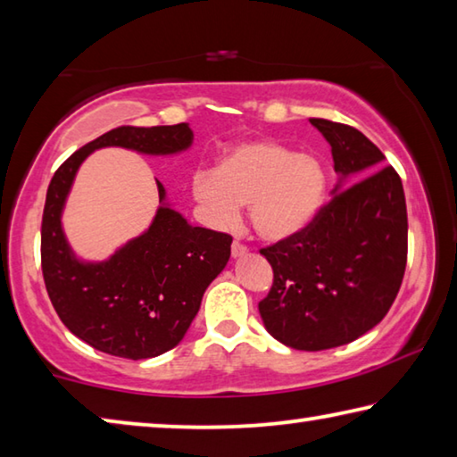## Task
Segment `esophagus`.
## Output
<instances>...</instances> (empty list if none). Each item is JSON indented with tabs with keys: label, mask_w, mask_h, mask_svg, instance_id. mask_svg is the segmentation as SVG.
I'll use <instances>...</instances> for the list:
<instances>
[{
	"label": "esophagus",
	"mask_w": 457,
	"mask_h": 457,
	"mask_svg": "<svg viewBox=\"0 0 457 457\" xmlns=\"http://www.w3.org/2000/svg\"><path fill=\"white\" fill-rule=\"evenodd\" d=\"M245 252H248V245L242 244V242H237V240L231 242V254H234V256H244Z\"/></svg>",
	"instance_id": "esophagus-1"
}]
</instances>
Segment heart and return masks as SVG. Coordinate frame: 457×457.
<instances>
[{
  "label": "heart",
  "mask_w": 457,
  "mask_h": 457,
  "mask_svg": "<svg viewBox=\"0 0 457 457\" xmlns=\"http://www.w3.org/2000/svg\"><path fill=\"white\" fill-rule=\"evenodd\" d=\"M193 195L215 228H234L242 203H250L258 234L285 240L313 220L325 195V172L315 158L254 140L231 148L215 172H197Z\"/></svg>",
  "instance_id": "1"
}]
</instances>
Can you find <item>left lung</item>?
I'll return each instance as SVG.
<instances>
[{
  "mask_svg": "<svg viewBox=\"0 0 457 457\" xmlns=\"http://www.w3.org/2000/svg\"><path fill=\"white\" fill-rule=\"evenodd\" d=\"M311 124L328 137L333 169L345 183L301 231L260 248L274 277L258 309L278 342L320 352L385 320L407 268L409 223L401 177L380 166L378 146L339 121Z\"/></svg>",
  "mask_w": 457,
  "mask_h": 457,
  "instance_id": "1",
  "label": "left lung"
}]
</instances>
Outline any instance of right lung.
I'll return each mask as SVG.
<instances>
[{"label": "right lung", "mask_w": 457, "mask_h": 457, "mask_svg": "<svg viewBox=\"0 0 457 457\" xmlns=\"http://www.w3.org/2000/svg\"><path fill=\"white\" fill-rule=\"evenodd\" d=\"M189 124L120 126L85 144L56 169L42 213L40 260L50 303L79 339L110 356L154 358L175 347L201 307L205 288L228 264L231 236L193 228L161 207L150 229L112 260L83 264L71 254L61 212L79 164L101 146L170 154L191 144ZM158 197L164 187L158 183Z\"/></svg>", "instance_id": "add662e5"}]
</instances>
